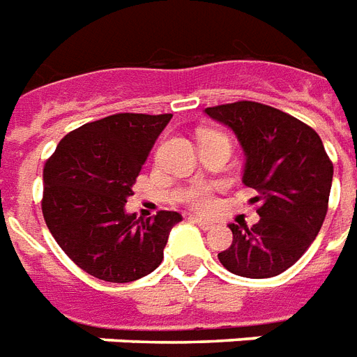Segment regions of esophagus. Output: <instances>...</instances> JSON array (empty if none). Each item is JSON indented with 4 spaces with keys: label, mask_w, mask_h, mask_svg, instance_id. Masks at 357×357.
Returning <instances> with one entry per match:
<instances>
[{
    "label": "esophagus",
    "mask_w": 357,
    "mask_h": 357,
    "mask_svg": "<svg viewBox=\"0 0 357 357\" xmlns=\"http://www.w3.org/2000/svg\"><path fill=\"white\" fill-rule=\"evenodd\" d=\"M189 219H191L192 223H197V225H199L200 229H204V231H210V229H213L212 221H206V219L197 218V215H192V218H189Z\"/></svg>",
    "instance_id": "esophagus-1"
}]
</instances>
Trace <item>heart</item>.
Instances as JSON below:
<instances>
[{
    "mask_svg": "<svg viewBox=\"0 0 357 357\" xmlns=\"http://www.w3.org/2000/svg\"><path fill=\"white\" fill-rule=\"evenodd\" d=\"M213 191L215 187L212 183L197 181L181 192V200L197 212H208L213 208Z\"/></svg>",
    "mask_w": 357,
    "mask_h": 357,
    "instance_id": "heart-1",
    "label": "heart"
}]
</instances>
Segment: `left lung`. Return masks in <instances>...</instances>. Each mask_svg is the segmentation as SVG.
Segmentation results:
<instances>
[{
  "instance_id": "obj_1",
  "label": "left lung",
  "mask_w": 357,
  "mask_h": 357,
  "mask_svg": "<svg viewBox=\"0 0 357 357\" xmlns=\"http://www.w3.org/2000/svg\"><path fill=\"white\" fill-rule=\"evenodd\" d=\"M231 126L245 153V185L259 192V223H232V244L218 253L227 271L245 278L278 276L303 257L319 232L329 206L333 162L314 128L289 113L259 104L206 107Z\"/></svg>"
}]
</instances>
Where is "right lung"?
Returning a JSON list of instances; mask_svg holds the SVG:
<instances>
[{
    "instance_id": "obj_1",
    "label": "right lung",
    "mask_w": 357,
    "mask_h": 357,
    "mask_svg": "<svg viewBox=\"0 0 357 357\" xmlns=\"http://www.w3.org/2000/svg\"><path fill=\"white\" fill-rule=\"evenodd\" d=\"M172 113H115L60 139L43 166L45 223L79 268L126 284L153 273L165 257L178 212L155 218L126 213L142 166Z\"/></svg>"
}]
</instances>
